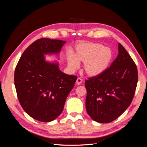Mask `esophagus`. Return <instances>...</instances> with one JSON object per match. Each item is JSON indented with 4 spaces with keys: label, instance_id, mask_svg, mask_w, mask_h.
I'll use <instances>...</instances> for the list:
<instances>
[{
    "label": "esophagus",
    "instance_id": "1",
    "mask_svg": "<svg viewBox=\"0 0 147 147\" xmlns=\"http://www.w3.org/2000/svg\"><path fill=\"white\" fill-rule=\"evenodd\" d=\"M82 82V79L80 78H78L77 79V81H76V83L78 84V85H80Z\"/></svg>",
    "mask_w": 147,
    "mask_h": 147
}]
</instances>
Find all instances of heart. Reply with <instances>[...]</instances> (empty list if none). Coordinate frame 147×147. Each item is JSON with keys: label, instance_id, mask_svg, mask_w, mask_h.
<instances>
[{"label": "heart", "instance_id": "heart-1", "mask_svg": "<svg viewBox=\"0 0 147 147\" xmlns=\"http://www.w3.org/2000/svg\"><path fill=\"white\" fill-rule=\"evenodd\" d=\"M113 57L112 49L102 44L94 42L79 43L75 48L74 56H67L69 69L74 71L84 63V70L90 77H97L109 68Z\"/></svg>", "mask_w": 147, "mask_h": 147}]
</instances>
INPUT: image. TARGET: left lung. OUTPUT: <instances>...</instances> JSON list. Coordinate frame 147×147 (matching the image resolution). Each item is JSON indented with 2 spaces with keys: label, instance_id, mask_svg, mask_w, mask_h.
I'll list each match as a JSON object with an SVG mask.
<instances>
[{
  "label": "left lung",
  "instance_id": "1",
  "mask_svg": "<svg viewBox=\"0 0 147 147\" xmlns=\"http://www.w3.org/2000/svg\"><path fill=\"white\" fill-rule=\"evenodd\" d=\"M138 82L134 62L122 45L110 67L85 81L86 109L95 121L108 123L117 119L130 105Z\"/></svg>",
  "mask_w": 147,
  "mask_h": 147
}]
</instances>
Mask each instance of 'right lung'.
<instances>
[{"instance_id": "1", "label": "right lung", "mask_w": 147, "mask_h": 147, "mask_svg": "<svg viewBox=\"0 0 147 147\" xmlns=\"http://www.w3.org/2000/svg\"><path fill=\"white\" fill-rule=\"evenodd\" d=\"M66 41L40 38L23 52L15 71V85L22 108L30 117L50 122L62 113L77 77L61 72L56 61L45 55L58 56Z\"/></svg>"}]
</instances>
